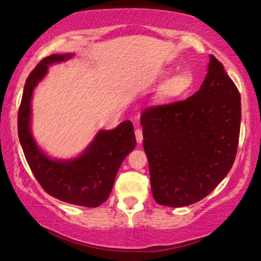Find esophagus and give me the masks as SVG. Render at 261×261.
<instances>
[{
    "mask_svg": "<svg viewBox=\"0 0 261 261\" xmlns=\"http://www.w3.org/2000/svg\"><path fill=\"white\" fill-rule=\"evenodd\" d=\"M135 134H136V140H137V143H142L143 142V130L142 129H136V131H135Z\"/></svg>",
    "mask_w": 261,
    "mask_h": 261,
    "instance_id": "34e87169",
    "label": "esophagus"
}]
</instances>
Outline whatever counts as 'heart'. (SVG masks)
<instances>
[{"label": "heart", "instance_id": "heart-1", "mask_svg": "<svg viewBox=\"0 0 261 261\" xmlns=\"http://www.w3.org/2000/svg\"><path fill=\"white\" fill-rule=\"evenodd\" d=\"M193 79L188 72H180L169 80L166 86V96L177 97L184 95L192 86Z\"/></svg>", "mask_w": 261, "mask_h": 261}]
</instances>
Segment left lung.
I'll list each match as a JSON object with an SVG mask.
<instances>
[{"instance_id": "1", "label": "left lung", "mask_w": 261, "mask_h": 261, "mask_svg": "<svg viewBox=\"0 0 261 261\" xmlns=\"http://www.w3.org/2000/svg\"><path fill=\"white\" fill-rule=\"evenodd\" d=\"M241 118L239 90L214 56L198 92L143 111V145L156 203L189 205L217 187L234 163Z\"/></svg>"}]
</instances>
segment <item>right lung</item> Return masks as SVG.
I'll return each mask as SVG.
<instances>
[{
    "label": "right lung",
    "mask_w": 261,
    "mask_h": 261,
    "mask_svg": "<svg viewBox=\"0 0 261 261\" xmlns=\"http://www.w3.org/2000/svg\"><path fill=\"white\" fill-rule=\"evenodd\" d=\"M71 57L51 55L29 74L18 109V137L29 166L45 192L67 203L95 208L109 197L122 161L136 147L132 123L124 121L114 130L101 131L84 154L71 161L49 159L37 147L30 132L34 88L46 74L48 65Z\"/></svg>",
    "instance_id": "right-lung-1"
}]
</instances>
